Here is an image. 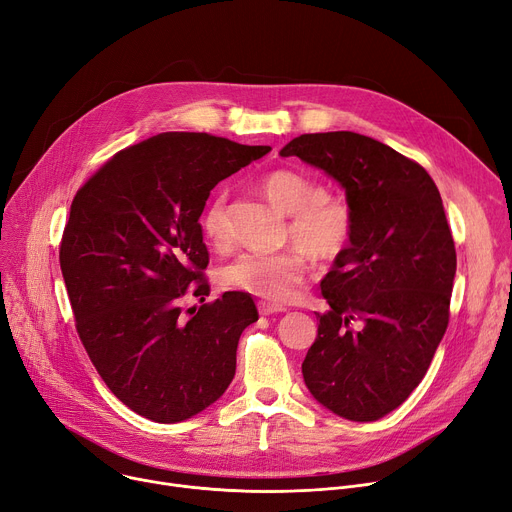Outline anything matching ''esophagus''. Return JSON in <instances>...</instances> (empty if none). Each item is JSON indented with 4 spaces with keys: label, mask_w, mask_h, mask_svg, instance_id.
<instances>
[{
    "label": "esophagus",
    "mask_w": 512,
    "mask_h": 512,
    "mask_svg": "<svg viewBox=\"0 0 512 512\" xmlns=\"http://www.w3.org/2000/svg\"><path fill=\"white\" fill-rule=\"evenodd\" d=\"M258 310H260V314L262 316H270V314H279V312H285L287 308H283V306H279V304H270V302H258Z\"/></svg>",
    "instance_id": "esophagus-1"
}]
</instances>
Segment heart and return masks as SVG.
<instances>
[{"mask_svg": "<svg viewBox=\"0 0 512 512\" xmlns=\"http://www.w3.org/2000/svg\"><path fill=\"white\" fill-rule=\"evenodd\" d=\"M262 194L289 215L287 237L299 248L275 254L244 252L221 266L219 283L266 302H289L304 283L306 254L314 262H333L351 244L355 215L351 202L322 188L316 177L297 169H275L260 177ZM225 192L219 190L206 204L200 225L210 244H225Z\"/></svg>", "mask_w": 512, "mask_h": 512, "instance_id": "b5f03b06", "label": "heart"}]
</instances>
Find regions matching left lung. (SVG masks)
<instances>
[{
    "label": "left lung",
    "mask_w": 512,
    "mask_h": 512,
    "mask_svg": "<svg viewBox=\"0 0 512 512\" xmlns=\"http://www.w3.org/2000/svg\"><path fill=\"white\" fill-rule=\"evenodd\" d=\"M281 157L335 177L355 215L320 283L328 312L316 314L306 386L333 413L374 422L422 382L446 333L457 252L440 192L417 161L355 132L302 134Z\"/></svg>",
    "instance_id": "left-lung-1"
}]
</instances>
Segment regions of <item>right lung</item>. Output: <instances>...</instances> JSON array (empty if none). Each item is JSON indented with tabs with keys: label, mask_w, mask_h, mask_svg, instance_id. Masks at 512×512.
Instances as JSON below:
<instances>
[{
	"label": "right lung",
	"mask_w": 512,
	"mask_h": 512,
	"mask_svg": "<svg viewBox=\"0 0 512 512\" xmlns=\"http://www.w3.org/2000/svg\"><path fill=\"white\" fill-rule=\"evenodd\" d=\"M204 132H165L115 153L76 192L59 244L76 333L111 393L138 415L175 424L215 403L235 376L254 299L210 293L198 223L219 182L264 157Z\"/></svg>",
	"instance_id": "add662e5"
}]
</instances>
